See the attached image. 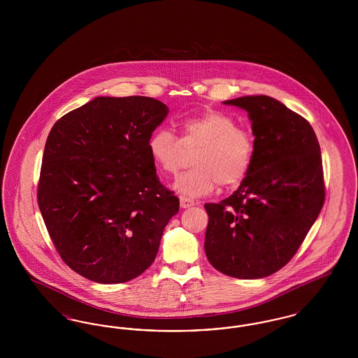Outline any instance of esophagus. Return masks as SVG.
I'll use <instances>...</instances> for the list:
<instances>
[{
    "instance_id": "1",
    "label": "esophagus",
    "mask_w": 358,
    "mask_h": 358,
    "mask_svg": "<svg viewBox=\"0 0 358 358\" xmlns=\"http://www.w3.org/2000/svg\"><path fill=\"white\" fill-rule=\"evenodd\" d=\"M180 205H181V208L182 209H187V208H190V206H193L194 205V201L193 200H190V199H187V197H180Z\"/></svg>"
}]
</instances>
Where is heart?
I'll return each instance as SVG.
<instances>
[{"instance_id":"heart-1","label":"heart","mask_w":358,"mask_h":358,"mask_svg":"<svg viewBox=\"0 0 358 358\" xmlns=\"http://www.w3.org/2000/svg\"><path fill=\"white\" fill-rule=\"evenodd\" d=\"M181 138L168 129H158L149 138L148 149L155 166L174 176L182 166L184 149L197 152L192 171L181 174L174 189L187 197H201L217 185L234 187L244 180L254 159V138L238 127L231 115L206 110L180 123Z\"/></svg>"}]
</instances>
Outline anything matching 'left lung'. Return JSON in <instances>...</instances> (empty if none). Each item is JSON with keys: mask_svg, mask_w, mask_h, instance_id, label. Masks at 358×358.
Instances as JSON below:
<instances>
[{"mask_svg": "<svg viewBox=\"0 0 358 358\" xmlns=\"http://www.w3.org/2000/svg\"><path fill=\"white\" fill-rule=\"evenodd\" d=\"M222 103L248 113L255 152L240 187L205 204V254L220 273L260 279L289 263L322 209L321 148L310 123L271 96Z\"/></svg>", "mask_w": 358, "mask_h": 358, "instance_id": "left-lung-1", "label": "left lung"}]
</instances>
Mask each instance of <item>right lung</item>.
Returning a JSON list of instances; mask_svg holds the SVG:
<instances>
[{
  "label": "right lung",
  "instance_id": "right-lung-1",
  "mask_svg": "<svg viewBox=\"0 0 358 358\" xmlns=\"http://www.w3.org/2000/svg\"><path fill=\"white\" fill-rule=\"evenodd\" d=\"M168 113L148 96H96L52 127L38 208L62 259L92 282L123 283L148 270L180 209L148 149Z\"/></svg>",
  "mask_w": 358,
  "mask_h": 358
}]
</instances>
